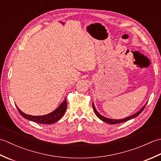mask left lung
<instances>
[{
  "label": "left lung",
  "instance_id": "obj_1",
  "mask_svg": "<svg viewBox=\"0 0 161 161\" xmlns=\"http://www.w3.org/2000/svg\"><path fill=\"white\" fill-rule=\"evenodd\" d=\"M146 104H147V103H146L144 106H143L142 108L141 109V110L138 111L137 113H136L135 114L131 115V116H129V117H126V118H125L120 119H111V118H106V117H104V116L100 114V113H99V112L97 111V109L95 108V105H94L93 103V110H94V111H95V115H96L97 116V118H100V119H101V120L104 121V122H107V123H108V124H111V125H115V124H118V123H121V122H126V121H127V120H129V119H132V118H136V117H137V116H138L140 114H141V113L143 110H144V108H145V107Z\"/></svg>",
  "mask_w": 161,
  "mask_h": 161
}]
</instances>
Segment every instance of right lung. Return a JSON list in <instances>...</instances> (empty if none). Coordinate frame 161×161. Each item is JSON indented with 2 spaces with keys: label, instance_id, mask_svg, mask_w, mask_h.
I'll list each match as a JSON object with an SVG mask.
<instances>
[{
  "label": "right lung",
  "instance_id": "obj_1",
  "mask_svg": "<svg viewBox=\"0 0 161 161\" xmlns=\"http://www.w3.org/2000/svg\"><path fill=\"white\" fill-rule=\"evenodd\" d=\"M16 107L19 112L20 113V114L24 118L28 119V120L30 121L39 123V124L49 125L53 124V123L59 120V119L63 117V115H64L67 108V101L66 99H65V100L63 102H61V104L55 109V110L50 113L48 114L44 115H31L25 114L20 111L17 106Z\"/></svg>",
  "mask_w": 161,
  "mask_h": 161
}]
</instances>
